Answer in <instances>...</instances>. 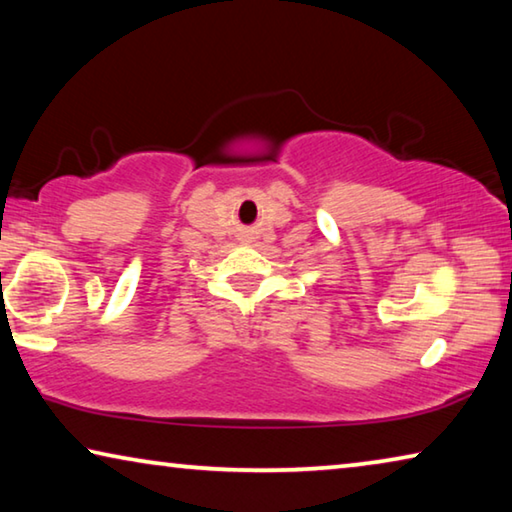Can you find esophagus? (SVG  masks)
Wrapping results in <instances>:
<instances>
[{"label":"esophagus","mask_w":512,"mask_h":512,"mask_svg":"<svg viewBox=\"0 0 512 512\" xmlns=\"http://www.w3.org/2000/svg\"><path fill=\"white\" fill-rule=\"evenodd\" d=\"M241 237H244V239H250V235H241Z\"/></svg>","instance_id":"esophagus-1"}]
</instances>
